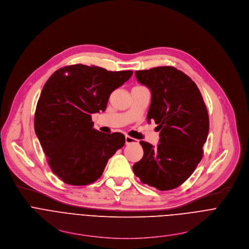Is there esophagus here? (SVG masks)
I'll return each mask as SVG.
<instances>
[{"label": "esophagus", "mask_w": 249, "mask_h": 249, "mask_svg": "<svg viewBox=\"0 0 249 249\" xmlns=\"http://www.w3.org/2000/svg\"><path fill=\"white\" fill-rule=\"evenodd\" d=\"M139 142V141L135 140V139H132V137L128 136V135H125V144H130V143H137Z\"/></svg>", "instance_id": "esophagus-1"}]
</instances>
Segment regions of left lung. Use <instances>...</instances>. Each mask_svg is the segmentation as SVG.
I'll return each instance as SVG.
<instances>
[{
	"instance_id": "left-lung-1",
	"label": "left lung",
	"mask_w": 249,
	"mask_h": 249,
	"mask_svg": "<svg viewBox=\"0 0 249 249\" xmlns=\"http://www.w3.org/2000/svg\"><path fill=\"white\" fill-rule=\"evenodd\" d=\"M141 84L151 92L148 123L158 124L156 147L141 142L143 157L132 170L143 184L160 191L183 184L203 157L209 133V116L194 81L171 66L135 71Z\"/></svg>"
}]
</instances>
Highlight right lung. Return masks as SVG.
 <instances>
[{
	"label": "right lung",
	"instance_id": "obj_1",
	"mask_svg": "<svg viewBox=\"0 0 249 249\" xmlns=\"http://www.w3.org/2000/svg\"><path fill=\"white\" fill-rule=\"evenodd\" d=\"M132 73L76 64L56 70L46 81L35 130L52 172L64 183L84 186L97 181L107 160L124 145L123 133L96 130L92 114L105 112L109 95Z\"/></svg>",
	"mask_w": 249,
	"mask_h": 249
}]
</instances>
